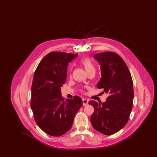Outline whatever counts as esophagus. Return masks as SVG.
I'll return each mask as SVG.
<instances>
[{
  "instance_id": "34e87169",
  "label": "esophagus",
  "mask_w": 157,
  "mask_h": 157,
  "mask_svg": "<svg viewBox=\"0 0 157 157\" xmlns=\"http://www.w3.org/2000/svg\"><path fill=\"white\" fill-rule=\"evenodd\" d=\"M82 102H83V105L86 106L88 104V100L86 99H82Z\"/></svg>"
}]
</instances>
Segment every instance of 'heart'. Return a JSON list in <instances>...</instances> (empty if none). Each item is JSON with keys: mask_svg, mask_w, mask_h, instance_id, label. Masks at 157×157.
Returning <instances> with one entry per match:
<instances>
[{"mask_svg": "<svg viewBox=\"0 0 157 157\" xmlns=\"http://www.w3.org/2000/svg\"><path fill=\"white\" fill-rule=\"evenodd\" d=\"M81 63L82 64V66L84 67L85 69L86 70V72H88L90 71L95 69L94 66L91 62V60L87 58H83L81 60Z\"/></svg>", "mask_w": 157, "mask_h": 157, "instance_id": "b5f03b06", "label": "heart"}]
</instances>
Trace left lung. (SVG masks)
Instances as JSON below:
<instances>
[{"instance_id":"left-lung-1","label":"left lung","mask_w":157,"mask_h":157,"mask_svg":"<svg viewBox=\"0 0 157 157\" xmlns=\"http://www.w3.org/2000/svg\"><path fill=\"white\" fill-rule=\"evenodd\" d=\"M94 57L101 69L97 87L103 88L109 96L103 103L89 102L94 108L90 120L95 129L111 135L121 130L129 120L134 99L132 79L125 62L117 53H99Z\"/></svg>"}]
</instances>
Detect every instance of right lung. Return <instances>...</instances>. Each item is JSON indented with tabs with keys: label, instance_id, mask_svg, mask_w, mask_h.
Instances as JSON below:
<instances>
[{
	"label": "right lung",
	"instance_id": "obj_1",
	"mask_svg": "<svg viewBox=\"0 0 157 157\" xmlns=\"http://www.w3.org/2000/svg\"><path fill=\"white\" fill-rule=\"evenodd\" d=\"M77 56V53H49L34 73L30 106L37 125L51 136H59L67 132L82 106L79 97L65 100L60 91L66 82L67 65Z\"/></svg>",
	"mask_w": 157,
	"mask_h": 157
}]
</instances>
